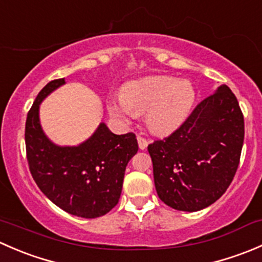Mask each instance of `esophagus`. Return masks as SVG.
I'll use <instances>...</instances> for the list:
<instances>
[{
	"label": "esophagus",
	"mask_w": 262,
	"mask_h": 262,
	"mask_svg": "<svg viewBox=\"0 0 262 262\" xmlns=\"http://www.w3.org/2000/svg\"><path fill=\"white\" fill-rule=\"evenodd\" d=\"M137 141H138L139 149H142V150L146 149L147 146H148V142H147V139H146V138H143V137L138 136V137H137Z\"/></svg>",
	"instance_id": "obj_1"
}]
</instances>
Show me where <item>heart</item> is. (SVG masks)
<instances>
[{
  "mask_svg": "<svg viewBox=\"0 0 262 262\" xmlns=\"http://www.w3.org/2000/svg\"><path fill=\"white\" fill-rule=\"evenodd\" d=\"M195 99L196 94L190 81L171 76H149L126 83L121 96L109 99L107 110L123 121L146 114L149 130L167 136L186 121Z\"/></svg>",
  "mask_w": 262,
  "mask_h": 262,
  "instance_id": "b5f03b06",
  "label": "heart"
}]
</instances>
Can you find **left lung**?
I'll return each mask as SVG.
<instances>
[{
	"label": "left lung",
	"instance_id": "1",
	"mask_svg": "<svg viewBox=\"0 0 262 262\" xmlns=\"http://www.w3.org/2000/svg\"><path fill=\"white\" fill-rule=\"evenodd\" d=\"M244 138L238 101L228 86L221 84L178 130L148 146L158 198L182 212L209 207L233 180Z\"/></svg>",
	"mask_w": 262,
	"mask_h": 262
}]
</instances>
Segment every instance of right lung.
I'll return each mask as SVG.
<instances>
[{
  "label": "right lung",
  "mask_w": 262,
  "mask_h": 262,
  "mask_svg": "<svg viewBox=\"0 0 262 262\" xmlns=\"http://www.w3.org/2000/svg\"><path fill=\"white\" fill-rule=\"evenodd\" d=\"M50 81L36 96L25 125L26 157L34 181L57 207L81 218H97L118 204L129 160L138 150L136 134L116 136L105 123L78 146H57L39 119L41 101L64 84Z\"/></svg>",
  "instance_id": "1"
}]
</instances>
